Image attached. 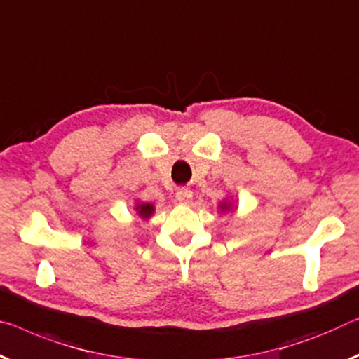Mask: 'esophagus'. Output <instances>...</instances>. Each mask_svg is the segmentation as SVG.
<instances>
[{
	"mask_svg": "<svg viewBox=\"0 0 359 359\" xmlns=\"http://www.w3.org/2000/svg\"><path fill=\"white\" fill-rule=\"evenodd\" d=\"M175 198L182 204H189L193 198V193L189 189H179L177 193H175Z\"/></svg>",
	"mask_w": 359,
	"mask_h": 359,
	"instance_id": "1",
	"label": "esophagus"
}]
</instances>
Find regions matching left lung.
I'll return each instance as SVG.
<instances>
[{
  "label": "left lung",
  "mask_w": 359,
  "mask_h": 359,
  "mask_svg": "<svg viewBox=\"0 0 359 359\" xmlns=\"http://www.w3.org/2000/svg\"><path fill=\"white\" fill-rule=\"evenodd\" d=\"M230 209H231V203L230 201L220 203V210H222V212H225V210H230Z\"/></svg>",
  "instance_id": "left-lung-1"
}]
</instances>
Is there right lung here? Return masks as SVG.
<instances>
[{"label": "right lung", "mask_w": 359, "mask_h": 359, "mask_svg": "<svg viewBox=\"0 0 359 359\" xmlns=\"http://www.w3.org/2000/svg\"><path fill=\"white\" fill-rule=\"evenodd\" d=\"M135 210H137V215L139 217H142L144 220L150 219L153 212H155V206L150 203H137L135 204Z\"/></svg>", "instance_id": "add662e5"}]
</instances>
